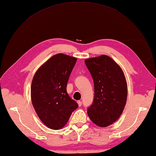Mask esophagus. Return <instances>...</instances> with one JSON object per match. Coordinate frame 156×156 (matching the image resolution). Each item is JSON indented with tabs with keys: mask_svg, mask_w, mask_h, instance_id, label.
<instances>
[{
	"mask_svg": "<svg viewBox=\"0 0 156 156\" xmlns=\"http://www.w3.org/2000/svg\"><path fill=\"white\" fill-rule=\"evenodd\" d=\"M77 103H78V106H82V102H81V101L78 100V102H77Z\"/></svg>",
	"mask_w": 156,
	"mask_h": 156,
	"instance_id": "esophagus-1",
	"label": "esophagus"
}]
</instances>
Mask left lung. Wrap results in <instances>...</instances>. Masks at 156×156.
<instances>
[{
	"label": "left lung",
	"mask_w": 156,
	"mask_h": 156,
	"mask_svg": "<svg viewBox=\"0 0 156 156\" xmlns=\"http://www.w3.org/2000/svg\"><path fill=\"white\" fill-rule=\"evenodd\" d=\"M94 86L93 102L87 108L90 119L106 127L119 118L127 100L128 88L122 69L110 57L102 55L85 60Z\"/></svg>",
	"instance_id": "obj_1"
}]
</instances>
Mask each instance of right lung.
Wrapping results in <instances>:
<instances>
[{
  "label": "right lung",
  "mask_w": 156,
  "mask_h": 156,
  "mask_svg": "<svg viewBox=\"0 0 156 156\" xmlns=\"http://www.w3.org/2000/svg\"><path fill=\"white\" fill-rule=\"evenodd\" d=\"M76 62V58L57 54L39 68L32 80V105L41 120L50 129L63 128L78 107L66 90Z\"/></svg>",
  "instance_id": "add662e5"
}]
</instances>
